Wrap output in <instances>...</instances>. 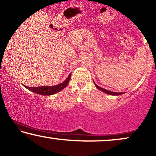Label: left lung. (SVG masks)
<instances>
[{
  "label": "left lung",
  "instance_id": "left-lung-1",
  "mask_svg": "<svg viewBox=\"0 0 156 156\" xmlns=\"http://www.w3.org/2000/svg\"><path fill=\"white\" fill-rule=\"evenodd\" d=\"M94 84H95L96 87L97 88H98V89L101 90H102V91L104 92V93H106V94H110V95H115V96H117V95H121V94H123V93H122V92H120V93H116V92L109 91V90H106V89H104V88H101V87H99V86H97V85H96V84L95 83H94Z\"/></svg>",
  "mask_w": 156,
  "mask_h": 156
}]
</instances>
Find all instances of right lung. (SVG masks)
Here are the masks:
<instances>
[{
  "instance_id": "add662e5",
  "label": "right lung",
  "mask_w": 156,
  "mask_h": 156,
  "mask_svg": "<svg viewBox=\"0 0 156 156\" xmlns=\"http://www.w3.org/2000/svg\"><path fill=\"white\" fill-rule=\"evenodd\" d=\"M70 76H71V73L69 75L67 79L65 80L62 83L57 85V86H39V87H28V86H26L23 85V86L29 89L31 91H33L36 94H41V95L44 96H50L52 95V94H56L59 91H60L61 90L63 89L64 88H66L67 85L68 84L69 81L70 80Z\"/></svg>"
}]
</instances>
